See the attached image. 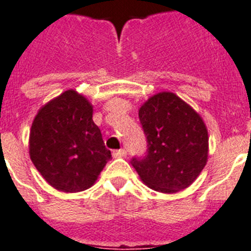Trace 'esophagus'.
Returning <instances> with one entry per match:
<instances>
[{
	"instance_id": "esophagus-1",
	"label": "esophagus",
	"mask_w": 251,
	"mask_h": 251,
	"mask_svg": "<svg viewBox=\"0 0 251 251\" xmlns=\"http://www.w3.org/2000/svg\"><path fill=\"white\" fill-rule=\"evenodd\" d=\"M126 155V150L125 149H119V150H113L112 156L113 158H123V156Z\"/></svg>"
}]
</instances>
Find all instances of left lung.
Wrapping results in <instances>:
<instances>
[{
	"instance_id": "left-lung-1",
	"label": "left lung",
	"mask_w": 251,
	"mask_h": 251,
	"mask_svg": "<svg viewBox=\"0 0 251 251\" xmlns=\"http://www.w3.org/2000/svg\"><path fill=\"white\" fill-rule=\"evenodd\" d=\"M139 119L148 154L131 163L140 179L162 193L188 188L208 159V132L200 113L176 93L164 91L141 104Z\"/></svg>"
}]
</instances>
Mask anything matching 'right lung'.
Here are the masks:
<instances>
[{
  "mask_svg": "<svg viewBox=\"0 0 251 251\" xmlns=\"http://www.w3.org/2000/svg\"><path fill=\"white\" fill-rule=\"evenodd\" d=\"M92 115V103L68 89L45 103L32 121L30 159L41 177L58 191L88 189L111 159Z\"/></svg>",
  "mask_w": 251,
  "mask_h": 251,
  "instance_id": "obj_1",
  "label": "right lung"
}]
</instances>
